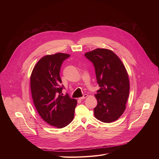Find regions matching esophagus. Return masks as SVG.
I'll return each instance as SVG.
<instances>
[{
  "mask_svg": "<svg viewBox=\"0 0 159 159\" xmlns=\"http://www.w3.org/2000/svg\"><path fill=\"white\" fill-rule=\"evenodd\" d=\"M87 96H88V95H87V94H84L82 97L79 98V99H80V100H82V99H85Z\"/></svg>",
  "mask_w": 159,
  "mask_h": 159,
  "instance_id": "obj_1",
  "label": "esophagus"
}]
</instances>
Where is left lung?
<instances>
[{"label": "left lung", "mask_w": 159, "mask_h": 159, "mask_svg": "<svg viewBox=\"0 0 159 159\" xmlns=\"http://www.w3.org/2000/svg\"><path fill=\"white\" fill-rule=\"evenodd\" d=\"M84 55L94 66L100 87L95 94L98 105L94 108V116L104 123L115 121L124 112L129 96V80L126 68L110 50L97 48Z\"/></svg>", "instance_id": "obj_1"}]
</instances>
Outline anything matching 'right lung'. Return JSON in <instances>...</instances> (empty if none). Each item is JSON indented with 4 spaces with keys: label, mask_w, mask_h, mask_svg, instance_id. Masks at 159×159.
<instances>
[{
    "label": "right lung",
    "mask_w": 159,
    "mask_h": 159,
    "mask_svg": "<svg viewBox=\"0 0 159 159\" xmlns=\"http://www.w3.org/2000/svg\"><path fill=\"white\" fill-rule=\"evenodd\" d=\"M69 57L63 53L44 56L30 77L32 98L38 112L45 122L58 128L72 121L77 103L76 99L61 93L64 87L61 86L60 70L63 61Z\"/></svg>",
    "instance_id": "add662e5"
}]
</instances>
